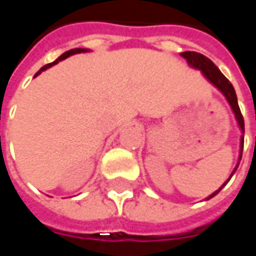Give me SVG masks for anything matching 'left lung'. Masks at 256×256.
Returning <instances> with one entry per match:
<instances>
[{"mask_svg":"<svg viewBox=\"0 0 256 256\" xmlns=\"http://www.w3.org/2000/svg\"><path fill=\"white\" fill-rule=\"evenodd\" d=\"M182 56H183L184 60H187V64H188L191 68L201 70L209 83H212V84L215 86L216 88L220 91L222 94L226 97L228 102L230 104V106H232V110H233L234 116H236V120H237V123H238V128H240L241 132L244 133V118H242V115H241L240 106H238V102H237V96H236V91H234V87L232 86V83L228 82V78H224V74L218 69V66H216L212 60H209V58H206L205 55H202V54L194 52V51H186V52H182ZM242 148H244V136H241V138H240V156H238V160H241ZM238 165H240V162H238L237 166L234 168V170L232 172V174H230L228 180L232 178V176L234 174V172L237 170ZM228 182H226V183H223V186H222L220 188H219V190H216L215 192H212L206 200H210L212 196H215L216 194H218V192L224 187V184H228Z\"/></svg>","mask_w":256,"mask_h":256,"instance_id":"8db88e82","label":"left lung"}]
</instances>
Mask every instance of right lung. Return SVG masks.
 <instances>
[{"mask_svg": "<svg viewBox=\"0 0 256 256\" xmlns=\"http://www.w3.org/2000/svg\"><path fill=\"white\" fill-rule=\"evenodd\" d=\"M87 51H88V50H87V48H74V50H69V51H66V52L62 54V55H60V58H58V60H54L52 64H48V65L42 66V68H41L40 70H38V72L36 73V76H38V74H40V73L42 72V70H46V69H48V68H51V66H52V65H56V64H58V62H60V60H66V58H68V56H70V55H74V54L87 52Z\"/></svg>", "mask_w": 256, "mask_h": 256, "instance_id": "1", "label": "right lung"}]
</instances>
